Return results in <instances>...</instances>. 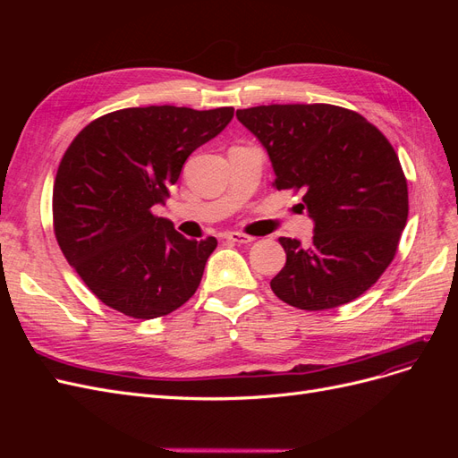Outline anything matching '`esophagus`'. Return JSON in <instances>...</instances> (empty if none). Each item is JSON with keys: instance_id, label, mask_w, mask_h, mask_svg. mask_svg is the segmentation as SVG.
<instances>
[{"instance_id": "esophagus-1", "label": "esophagus", "mask_w": 458, "mask_h": 458, "mask_svg": "<svg viewBox=\"0 0 458 458\" xmlns=\"http://www.w3.org/2000/svg\"><path fill=\"white\" fill-rule=\"evenodd\" d=\"M225 239L231 241V242H239V244H248V242L254 241V237H250V234L241 233V231H231V233H227Z\"/></svg>"}]
</instances>
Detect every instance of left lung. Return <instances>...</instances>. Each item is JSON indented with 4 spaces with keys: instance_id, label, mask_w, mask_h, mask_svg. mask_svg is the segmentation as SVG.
<instances>
[{
    "instance_id": "8db88e82",
    "label": "left lung",
    "mask_w": 458,
    "mask_h": 458,
    "mask_svg": "<svg viewBox=\"0 0 458 458\" xmlns=\"http://www.w3.org/2000/svg\"><path fill=\"white\" fill-rule=\"evenodd\" d=\"M237 118L266 147L276 189L303 192L313 244L281 237L286 263L271 279L288 306L321 311L353 301L390 266L409 216L407 179L382 131L353 110L261 105Z\"/></svg>"
}]
</instances>
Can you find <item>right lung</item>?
Returning <instances> with one entry per match:
<instances>
[{
  "mask_svg": "<svg viewBox=\"0 0 458 458\" xmlns=\"http://www.w3.org/2000/svg\"><path fill=\"white\" fill-rule=\"evenodd\" d=\"M234 108L133 106L93 120L59 164L53 229L66 261L105 306L164 317L197 293L217 241H189L152 206L170 197L185 160Z\"/></svg>",
  "mask_w": 458,
  "mask_h": 458,
  "instance_id": "obj_1",
  "label": "right lung"
}]
</instances>
